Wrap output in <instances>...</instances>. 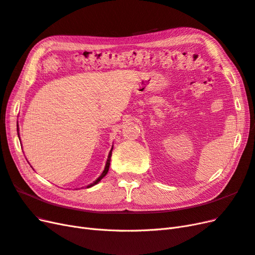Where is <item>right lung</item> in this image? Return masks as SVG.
<instances>
[{"label": "right lung", "mask_w": 255, "mask_h": 255, "mask_svg": "<svg viewBox=\"0 0 255 255\" xmlns=\"http://www.w3.org/2000/svg\"><path fill=\"white\" fill-rule=\"evenodd\" d=\"M17 129H18V127H17ZM19 135V134H18ZM20 138V137H19ZM112 151H113V149L111 150V152H110V154H109V158H107V161H106V166H105V169H104V171L102 172V174L101 175H100L99 177H98V179L94 182V183H92V184H90V185H88V186L87 187H91V186H94V185H96V184H98L100 181H101L102 179H103V177L106 175V173L107 172H109V169H110V165H111V157H112Z\"/></svg>", "instance_id": "1"}]
</instances>
